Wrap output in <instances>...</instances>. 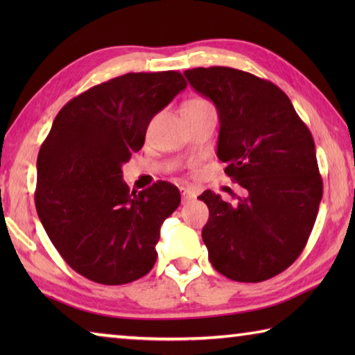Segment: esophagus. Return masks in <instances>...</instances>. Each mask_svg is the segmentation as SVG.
Masks as SVG:
<instances>
[{"mask_svg":"<svg viewBox=\"0 0 355 355\" xmlns=\"http://www.w3.org/2000/svg\"><path fill=\"white\" fill-rule=\"evenodd\" d=\"M180 192H182V199H183V203L189 202L192 199H196V191H192L189 188H180Z\"/></svg>","mask_w":355,"mask_h":355,"instance_id":"34e87169","label":"esophagus"}]
</instances>
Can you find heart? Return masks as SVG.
Listing matches in <instances>:
<instances>
[{"label":"heart","instance_id":"obj_1","mask_svg":"<svg viewBox=\"0 0 355 355\" xmlns=\"http://www.w3.org/2000/svg\"><path fill=\"white\" fill-rule=\"evenodd\" d=\"M196 103H208V101L202 100V98H196V100H191V101H188V105H196Z\"/></svg>","mask_w":355,"mask_h":355}]
</instances>
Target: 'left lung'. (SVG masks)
<instances>
[{
	"instance_id": "1",
	"label": "left lung",
	"mask_w": 355,
	"mask_h": 355,
	"mask_svg": "<svg viewBox=\"0 0 355 355\" xmlns=\"http://www.w3.org/2000/svg\"><path fill=\"white\" fill-rule=\"evenodd\" d=\"M219 116L218 158L244 191L236 203L207 189L202 230L216 271L257 284L291 266L309 241L322 199L315 141L286 94L230 67L186 70Z\"/></svg>"
}]
</instances>
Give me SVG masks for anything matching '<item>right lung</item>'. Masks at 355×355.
<instances>
[{
  "instance_id": "right-lung-1",
  "label": "right lung",
  "mask_w": 355,
  "mask_h": 355,
  "mask_svg": "<svg viewBox=\"0 0 355 355\" xmlns=\"http://www.w3.org/2000/svg\"><path fill=\"white\" fill-rule=\"evenodd\" d=\"M186 87L178 71L127 73L70 100L37 156L34 200L48 238L84 277L123 285L150 272L163 222L180 205L167 182L131 192L122 166L156 114Z\"/></svg>"
}]
</instances>
